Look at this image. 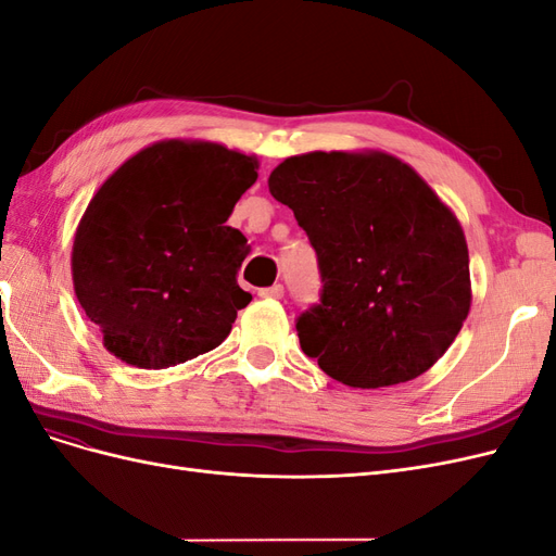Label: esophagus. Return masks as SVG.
<instances>
[{
    "mask_svg": "<svg viewBox=\"0 0 556 556\" xmlns=\"http://www.w3.org/2000/svg\"><path fill=\"white\" fill-rule=\"evenodd\" d=\"M260 296H264V299H282L285 296V288H282V285H271V288L260 290Z\"/></svg>",
    "mask_w": 556,
    "mask_h": 556,
    "instance_id": "esophagus-1",
    "label": "esophagus"
}]
</instances>
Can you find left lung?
Listing matches in <instances>:
<instances>
[{"mask_svg":"<svg viewBox=\"0 0 556 556\" xmlns=\"http://www.w3.org/2000/svg\"><path fill=\"white\" fill-rule=\"evenodd\" d=\"M268 190L317 255L319 301L296 317L301 350L350 387L408 382L439 362L470 308L457 217L384 153L285 160Z\"/></svg>","mask_w":556,"mask_h":556,"instance_id":"obj_1","label":"left lung"}]
</instances>
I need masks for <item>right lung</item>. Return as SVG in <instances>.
Segmentation results:
<instances>
[{
	"instance_id": "1",
	"label": "right lung",
	"mask_w": 556,
	"mask_h": 556,
	"mask_svg": "<svg viewBox=\"0 0 556 556\" xmlns=\"http://www.w3.org/2000/svg\"><path fill=\"white\" fill-rule=\"evenodd\" d=\"M257 162L217 143L162 141L127 160L83 215L74 290L115 357L166 368L220 345L250 304V245L227 223Z\"/></svg>"
}]
</instances>
